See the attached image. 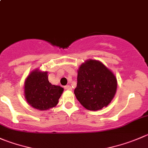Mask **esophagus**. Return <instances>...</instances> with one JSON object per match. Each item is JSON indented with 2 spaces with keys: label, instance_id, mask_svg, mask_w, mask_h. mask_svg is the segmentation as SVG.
I'll list each match as a JSON object with an SVG mask.
<instances>
[{
  "label": "esophagus",
  "instance_id": "34e87169",
  "mask_svg": "<svg viewBox=\"0 0 148 148\" xmlns=\"http://www.w3.org/2000/svg\"><path fill=\"white\" fill-rule=\"evenodd\" d=\"M64 88H65V90H72V88H71V87L70 85H66L65 87H64Z\"/></svg>",
  "mask_w": 148,
  "mask_h": 148
}]
</instances>
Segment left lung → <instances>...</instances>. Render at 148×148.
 Here are the masks:
<instances>
[{
	"label": "left lung",
	"mask_w": 148,
	"mask_h": 148,
	"mask_svg": "<svg viewBox=\"0 0 148 148\" xmlns=\"http://www.w3.org/2000/svg\"><path fill=\"white\" fill-rule=\"evenodd\" d=\"M74 94L85 108L97 110L111 102L117 89L114 73L100 61L89 59L78 69Z\"/></svg>",
	"instance_id": "1"
}]
</instances>
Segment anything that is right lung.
Listing matches in <instances>:
<instances>
[{
    "label": "right lung",
    "instance_id": "add662e5",
    "mask_svg": "<svg viewBox=\"0 0 148 148\" xmlns=\"http://www.w3.org/2000/svg\"><path fill=\"white\" fill-rule=\"evenodd\" d=\"M63 91V87L49 82L47 71L34 70L24 82V96L27 103L40 110L55 107Z\"/></svg>",
    "mask_w": 148,
    "mask_h": 148
}]
</instances>
